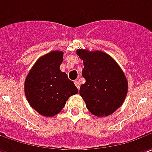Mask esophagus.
<instances>
[{"label":"esophagus","mask_w":152,"mask_h":152,"mask_svg":"<svg viewBox=\"0 0 152 152\" xmlns=\"http://www.w3.org/2000/svg\"><path fill=\"white\" fill-rule=\"evenodd\" d=\"M74 83H75V85H76V87L78 89L80 88V83H79V82H78V81H75V82H74Z\"/></svg>","instance_id":"obj_1"}]
</instances>
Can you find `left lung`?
<instances>
[{"label":"left lung","mask_w":152,"mask_h":152,"mask_svg":"<svg viewBox=\"0 0 152 152\" xmlns=\"http://www.w3.org/2000/svg\"><path fill=\"white\" fill-rule=\"evenodd\" d=\"M83 61L82 75L86 83L80 88V95L89 111L98 117L111 115L118 109L128 93V81L121 67L107 53L77 49Z\"/></svg>","instance_id":"1"}]
</instances>
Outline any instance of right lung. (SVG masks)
I'll return each instance as SVG.
<instances>
[{
	"label": "right lung",
	"instance_id": "obj_1",
	"mask_svg": "<svg viewBox=\"0 0 152 152\" xmlns=\"http://www.w3.org/2000/svg\"><path fill=\"white\" fill-rule=\"evenodd\" d=\"M63 52L52 51L37 59L24 82V94L30 106L44 116H53L64 107L78 89L59 66Z\"/></svg>",
	"mask_w": 152,
	"mask_h": 152
}]
</instances>
